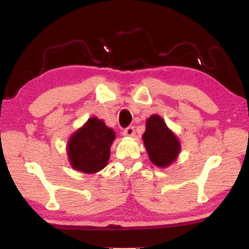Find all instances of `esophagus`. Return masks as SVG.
Returning a JSON list of instances; mask_svg holds the SVG:
<instances>
[{
	"mask_svg": "<svg viewBox=\"0 0 249 249\" xmlns=\"http://www.w3.org/2000/svg\"><path fill=\"white\" fill-rule=\"evenodd\" d=\"M123 135L124 136H127V137H133L135 135V129L133 126H128L127 128H125L123 130Z\"/></svg>",
	"mask_w": 249,
	"mask_h": 249,
	"instance_id": "obj_1",
	"label": "esophagus"
}]
</instances>
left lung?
<instances>
[{
    "mask_svg": "<svg viewBox=\"0 0 249 249\" xmlns=\"http://www.w3.org/2000/svg\"><path fill=\"white\" fill-rule=\"evenodd\" d=\"M142 142L150 161L157 167H169L181 150L178 138L168 128L165 121L157 114L151 115L146 121Z\"/></svg>",
    "mask_w": 249,
    "mask_h": 249,
    "instance_id": "1",
    "label": "left lung"
}]
</instances>
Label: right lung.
I'll use <instances>...</instances> for the list:
<instances>
[{"instance_id":"add662e5","label":"right lung","mask_w":249,"mask_h":249,"mask_svg":"<svg viewBox=\"0 0 249 249\" xmlns=\"http://www.w3.org/2000/svg\"><path fill=\"white\" fill-rule=\"evenodd\" d=\"M115 133L102 120L91 117L71 135L67 155L71 167L84 174H95L107 165Z\"/></svg>"}]
</instances>
